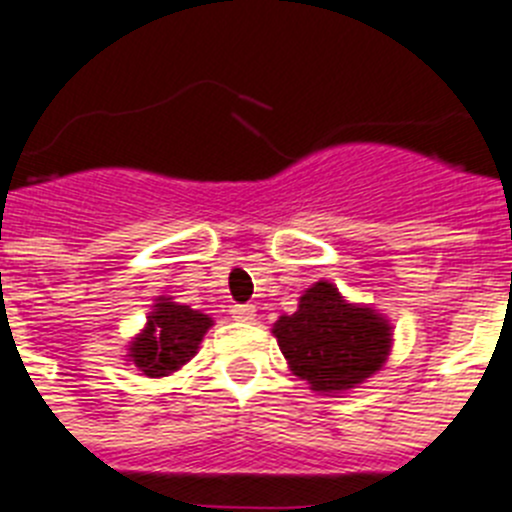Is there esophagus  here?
Masks as SVG:
<instances>
[{"instance_id":"obj_1","label":"esophagus","mask_w":512,"mask_h":512,"mask_svg":"<svg viewBox=\"0 0 512 512\" xmlns=\"http://www.w3.org/2000/svg\"><path fill=\"white\" fill-rule=\"evenodd\" d=\"M230 316H233L235 321L248 323L256 318V308H253V305H233V308H230Z\"/></svg>"}]
</instances>
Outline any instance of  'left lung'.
I'll use <instances>...</instances> for the list:
<instances>
[{"instance_id": "obj_1", "label": "left lung", "mask_w": 512, "mask_h": 512, "mask_svg": "<svg viewBox=\"0 0 512 512\" xmlns=\"http://www.w3.org/2000/svg\"><path fill=\"white\" fill-rule=\"evenodd\" d=\"M274 336L292 373L321 393L355 388L381 370L391 347V326L370 308L344 303L329 282L305 290L298 310L274 323Z\"/></svg>"}]
</instances>
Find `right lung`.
I'll use <instances>...</instances> for the list:
<instances>
[{"instance_id": "obj_1", "label": "right lung", "mask_w": 512, "mask_h": 512, "mask_svg": "<svg viewBox=\"0 0 512 512\" xmlns=\"http://www.w3.org/2000/svg\"><path fill=\"white\" fill-rule=\"evenodd\" d=\"M209 326H212V318L199 310L163 300L147 318V329L131 344L129 357L150 378L168 375L196 355Z\"/></svg>"}]
</instances>
